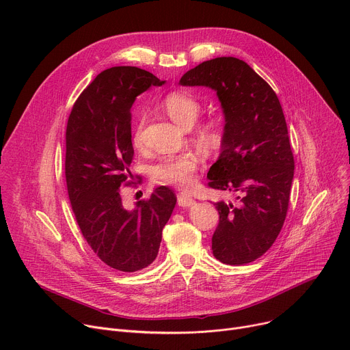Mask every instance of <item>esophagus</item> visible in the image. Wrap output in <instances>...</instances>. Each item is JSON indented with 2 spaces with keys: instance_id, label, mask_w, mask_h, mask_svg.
I'll return each instance as SVG.
<instances>
[{
  "instance_id": "1",
  "label": "esophagus",
  "mask_w": 350,
  "mask_h": 350,
  "mask_svg": "<svg viewBox=\"0 0 350 350\" xmlns=\"http://www.w3.org/2000/svg\"><path fill=\"white\" fill-rule=\"evenodd\" d=\"M177 202L180 206H191L194 204V198L187 193H181L177 197Z\"/></svg>"
}]
</instances>
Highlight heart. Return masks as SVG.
I'll return each instance as SVG.
<instances>
[{"label": "heart", "mask_w": 350, "mask_h": 350, "mask_svg": "<svg viewBox=\"0 0 350 350\" xmlns=\"http://www.w3.org/2000/svg\"><path fill=\"white\" fill-rule=\"evenodd\" d=\"M163 109L178 125L189 128L198 118L201 111L200 100L185 90L172 91L161 101ZM144 116L139 115L132 132V142L136 148L142 145ZM201 142L208 148H215L222 139V121L218 116L208 118L198 129ZM198 169V159L193 153H180L165 156L152 167V177L161 184L176 185V187H190Z\"/></svg>", "instance_id": "heart-1"}]
</instances>
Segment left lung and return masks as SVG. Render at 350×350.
<instances>
[{
    "label": "left lung",
    "mask_w": 350,
    "mask_h": 350,
    "mask_svg": "<svg viewBox=\"0 0 350 350\" xmlns=\"http://www.w3.org/2000/svg\"><path fill=\"white\" fill-rule=\"evenodd\" d=\"M180 84L213 88L221 101V154L206 174L208 185L241 197L238 205L215 202L213 253L225 265L250 263L274 243L288 209L294 156L283 108L273 88L237 57L202 62Z\"/></svg>",
    "instance_id": "8db88e82"
}]
</instances>
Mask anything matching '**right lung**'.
Instances as JSON below:
<instances>
[{"label":"right lung","instance_id":"add662e5","mask_svg":"<svg viewBox=\"0 0 350 350\" xmlns=\"http://www.w3.org/2000/svg\"><path fill=\"white\" fill-rule=\"evenodd\" d=\"M156 76L139 67L116 66L92 80L70 112L66 129V183L76 221L90 247L109 267L133 273L159 253L161 230L177 197L166 185L148 200L124 208L122 185L135 184L131 107Z\"/></svg>","mask_w":350,"mask_h":350}]
</instances>
